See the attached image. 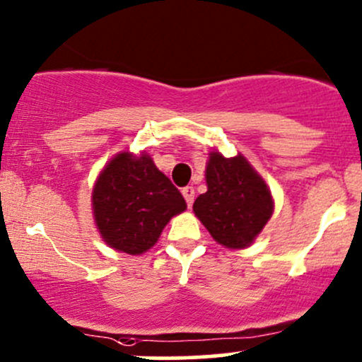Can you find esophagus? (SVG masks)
I'll return each mask as SVG.
<instances>
[{"instance_id":"34e87169","label":"esophagus","mask_w":362,"mask_h":362,"mask_svg":"<svg viewBox=\"0 0 362 362\" xmlns=\"http://www.w3.org/2000/svg\"><path fill=\"white\" fill-rule=\"evenodd\" d=\"M182 194H184L185 202H187V206L190 208L194 202V197H196V190H194V187H184L182 189Z\"/></svg>"}]
</instances>
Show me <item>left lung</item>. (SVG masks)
Returning <instances> with one entry per match:
<instances>
[{"label":"left lung","mask_w":362,"mask_h":362,"mask_svg":"<svg viewBox=\"0 0 362 362\" xmlns=\"http://www.w3.org/2000/svg\"><path fill=\"white\" fill-rule=\"evenodd\" d=\"M208 190L194 201V213L218 244L244 249L272 218L273 199L266 182L242 154L209 153Z\"/></svg>","instance_id":"1"}]
</instances>
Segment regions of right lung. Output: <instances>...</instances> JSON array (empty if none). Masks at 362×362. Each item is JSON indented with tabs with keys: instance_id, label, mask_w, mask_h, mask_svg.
Here are the masks:
<instances>
[{
	"instance_id": "1",
	"label": "right lung",
	"mask_w": 362,
	"mask_h": 362,
	"mask_svg": "<svg viewBox=\"0 0 362 362\" xmlns=\"http://www.w3.org/2000/svg\"><path fill=\"white\" fill-rule=\"evenodd\" d=\"M185 209L184 196L146 153H118L93 189L94 221L103 240L132 256L153 247L166 223Z\"/></svg>"
}]
</instances>
